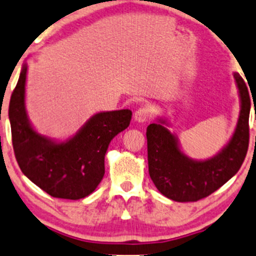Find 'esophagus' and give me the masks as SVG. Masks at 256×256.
<instances>
[{
    "mask_svg": "<svg viewBox=\"0 0 256 256\" xmlns=\"http://www.w3.org/2000/svg\"><path fill=\"white\" fill-rule=\"evenodd\" d=\"M150 115H152V112L150 106H142V108H140L138 110L134 112V122H146L150 120Z\"/></svg>",
    "mask_w": 256,
    "mask_h": 256,
    "instance_id": "esophagus-1",
    "label": "esophagus"
}]
</instances>
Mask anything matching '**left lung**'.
Masks as SVG:
<instances>
[{
	"label": "left lung",
	"mask_w": 256,
	"mask_h": 256,
	"mask_svg": "<svg viewBox=\"0 0 256 256\" xmlns=\"http://www.w3.org/2000/svg\"><path fill=\"white\" fill-rule=\"evenodd\" d=\"M238 88L240 110L231 138L215 156L193 159L181 150L178 137L171 132L165 116L147 128L148 169L150 176L162 196L175 202H196L206 198L242 166L249 144L250 100L246 84L238 72H233Z\"/></svg>",
	"instance_id": "left-lung-1"
}]
</instances>
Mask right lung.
Wrapping results in <instances>:
<instances>
[{
  "label": "right lung",
  "mask_w": 256,
  "mask_h": 256,
  "mask_svg": "<svg viewBox=\"0 0 256 256\" xmlns=\"http://www.w3.org/2000/svg\"><path fill=\"white\" fill-rule=\"evenodd\" d=\"M28 64L24 63L10 102L13 150L19 168L32 184L54 198H85L104 176V156L112 140L128 128L131 110L100 112L69 138L41 134L25 106Z\"/></svg>",
  "instance_id": "1"
}]
</instances>
